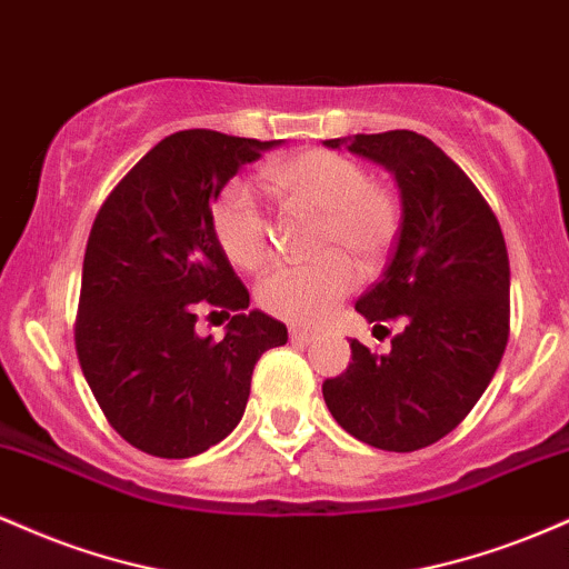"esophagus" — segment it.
I'll return each mask as SVG.
<instances>
[{
  "instance_id": "esophagus-1",
  "label": "esophagus",
  "mask_w": 569,
  "mask_h": 569,
  "mask_svg": "<svg viewBox=\"0 0 569 569\" xmlns=\"http://www.w3.org/2000/svg\"><path fill=\"white\" fill-rule=\"evenodd\" d=\"M289 337H291V342H302V345H307V342H312V339H316V331L297 329V326H291Z\"/></svg>"
}]
</instances>
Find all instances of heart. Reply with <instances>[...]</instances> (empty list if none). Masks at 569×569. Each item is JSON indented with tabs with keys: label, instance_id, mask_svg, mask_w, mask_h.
<instances>
[{
	"label": "heart",
	"instance_id": "heart-1",
	"mask_svg": "<svg viewBox=\"0 0 569 569\" xmlns=\"http://www.w3.org/2000/svg\"><path fill=\"white\" fill-rule=\"evenodd\" d=\"M267 181L291 211L321 219L316 251L329 253L312 264H286L259 286V305L280 321L323 323L356 289V262L377 270L396 243L401 200L385 181L348 154L305 149L267 168ZM217 243L232 264L257 272L272 257L270 219L243 184H230L211 206Z\"/></svg>",
	"mask_w": 569,
	"mask_h": 569
}]
</instances>
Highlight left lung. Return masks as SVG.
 I'll return each instance as SVG.
<instances>
[{
    "label": "left lung",
    "instance_id": "1",
    "mask_svg": "<svg viewBox=\"0 0 569 569\" xmlns=\"http://www.w3.org/2000/svg\"><path fill=\"white\" fill-rule=\"evenodd\" d=\"M393 171L401 227L382 280L356 302L369 323L401 321L388 356L352 339L323 382L335 420L369 447L415 452L460 426L500 367L511 331V267L498 217L466 171L415 130L329 139Z\"/></svg>",
    "mask_w": 569,
    "mask_h": 569
}]
</instances>
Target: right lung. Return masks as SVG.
I'll return each mask as SVG.
<instances>
[{"label":"right lung","mask_w":569,"mask_h":569,"mask_svg":"<svg viewBox=\"0 0 569 569\" xmlns=\"http://www.w3.org/2000/svg\"><path fill=\"white\" fill-rule=\"evenodd\" d=\"M278 141L179 130L122 176L90 230L74 348L98 407L130 447L181 460L232 433L251 375L289 331L262 310L211 227V200ZM202 309L231 318L224 340L193 331Z\"/></svg>","instance_id":"right-lung-1"}]
</instances>
